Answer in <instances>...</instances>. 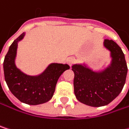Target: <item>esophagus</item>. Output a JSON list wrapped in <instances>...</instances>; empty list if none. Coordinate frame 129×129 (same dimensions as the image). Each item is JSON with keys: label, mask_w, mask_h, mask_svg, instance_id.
Wrapping results in <instances>:
<instances>
[{"label": "esophagus", "mask_w": 129, "mask_h": 129, "mask_svg": "<svg viewBox=\"0 0 129 129\" xmlns=\"http://www.w3.org/2000/svg\"><path fill=\"white\" fill-rule=\"evenodd\" d=\"M66 62H67V63L69 65V66H72V65L74 64L75 63V59L73 57H70L67 58Z\"/></svg>", "instance_id": "obj_1"}]
</instances>
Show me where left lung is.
Wrapping results in <instances>:
<instances>
[{"instance_id": "8db88e82", "label": "left lung", "mask_w": 129, "mask_h": 129, "mask_svg": "<svg viewBox=\"0 0 129 129\" xmlns=\"http://www.w3.org/2000/svg\"><path fill=\"white\" fill-rule=\"evenodd\" d=\"M111 61L102 71H93L86 64H74V92L81 103L91 107L108 105L119 95L125 83L128 67L121 48L113 40L105 39Z\"/></svg>"}]
</instances>
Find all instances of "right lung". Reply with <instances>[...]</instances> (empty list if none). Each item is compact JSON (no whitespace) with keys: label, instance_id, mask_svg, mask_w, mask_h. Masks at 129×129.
<instances>
[{"label":"right lung","instance_id":"obj_1","mask_svg":"<svg viewBox=\"0 0 129 129\" xmlns=\"http://www.w3.org/2000/svg\"><path fill=\"white\" fill-rule=\"evenodd\" d=\"M25 36L21 34L14 40L4 61V72L7 84L13 95L21 102L37 105L48 102L55 91L60 76L69 66L62 63H51L38 75H28L15 65L18 42Z\"/></svg>","mask_w":129,"mask_h":129}]
</instances>
